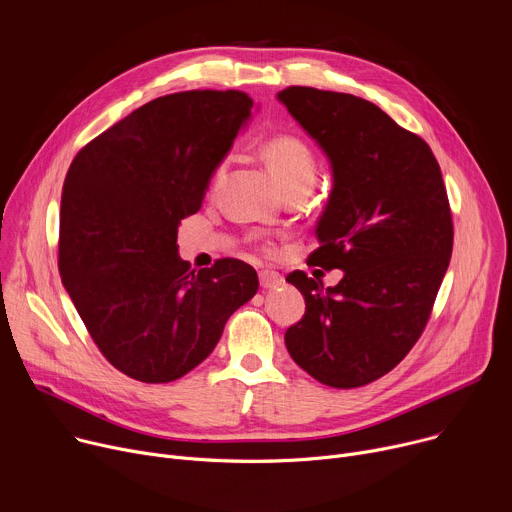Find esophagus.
<instances>
[{
    "mask_svg": "<svg viewBox=\"0 0 512 512\" xmlns=\"http://www.w3.org/2000/svg\"><path fill=\"white\" fill-rule=\"evenodd\" d=\"M259 283L263 289H269V287H277L283 283V277L277 273V271H269V269H263L259 271Z\"/></svg>",
    "mask_w": 512,
    "mask_h": 512,
    "instance_id": "obj_1",
    "label": "esophagus"
}]
</instances>
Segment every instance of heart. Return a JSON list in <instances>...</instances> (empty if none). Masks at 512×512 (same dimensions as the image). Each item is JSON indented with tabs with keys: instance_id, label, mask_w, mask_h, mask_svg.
Returning <instances> with one entry per match:
<instances>
[{
	"instance_id": "1",
	"label": "heart",
	"mask_w": 512,
	"mask_h": 512,
	"mask_svg": "<svg viewBox=\"0 0 512 512\" xmlns=\"http://www.w3.org/2000/svg\"><path fill=\"white\" fill-rule=\"evenodd\" d=\"M263 160L273 174L281 192H294V190H308L316 182V156L310 150V145L294 133H279L269 137L263 143ZM229 168V160L223 158L218 162L210 174V188H216L223 182Z\"/></svg>"
}]
</instances>
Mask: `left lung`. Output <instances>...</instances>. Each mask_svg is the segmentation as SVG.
Here are the masks:
<instances>
[{"label":"left lung","instance_id":"obj_1","mask_svg":"<svg viewBox=\"0 0 512 512\" xmlns=\"http://www.w3.org/2000/svg\"><path fill=\"white\" fill-rule=\"evenodd\" d=\"M279 101L320 143L334 188L308 263L342 269L334 287L291 271L306 314L285 346L316 381L369 385L409 354L425 330L454 247L442 170L429 145L375 103L287 87Z\"/></svg>","mask_w":512,"mask_h":512}]
</instances>
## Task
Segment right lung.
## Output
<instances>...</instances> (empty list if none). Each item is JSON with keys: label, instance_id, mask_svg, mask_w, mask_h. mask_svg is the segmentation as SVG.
<instances>
[{"label": "right lung", "instance_id": "add662e5", "mask_svg": "<svg viewBox=\"0 0 512 512\" xmlns=\"http://www.w3.org/2000/svg\"><path fill=\"white\" fill-rule=\"evenodd\" d=\"M243 91L158 97L91 139L60 200L58 269L101 354L141 383H170L221 340L259 287L239 259L190 269L178 225L251 115Z\"/></svg>", "mask_w": 512, "mask_h": 512}]
</instances>
